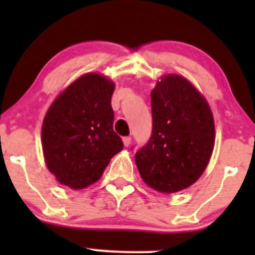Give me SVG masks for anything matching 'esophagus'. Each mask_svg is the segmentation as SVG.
Segmentation results:
<instances>
[{"label":"esophagus","instance_id":"obj_1","mask_svg":"<svg viewBox=\"0 0 255 255\" xmlns=\"http://www.w3.org/2000/svg\"><path fill=\"white\" fill-rule=\"evenodd\" d=\"M130 143H132V138H130V137L123 138V144H125V146H129Z\"/></svg>","mask_w":255,"mask_h":255}]
</instances>
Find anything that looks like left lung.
<instances>
[{"instance_id": "left-lung-1", "label": "left lung", "mask_w": 255, "mask_h": 255, "mask_svg": "<svg viewBox=\"0 0 255 255\" xmlns=\"http://www.w3.org/2000/svg\"><path fill=\"white\" fill-rule=\"evenodd\" d=\"M150 99L153 134L135 154V164L150 189L174 194L206 170L215 146V121L204 95L182 75L160 76Z\"/></svg>"}]
</instances>
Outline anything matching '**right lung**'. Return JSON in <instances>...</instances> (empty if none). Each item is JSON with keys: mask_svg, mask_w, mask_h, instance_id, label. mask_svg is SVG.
Masks as SVG:
<instances>
[{"mask_svg": "<svg viewBox=\"0 0 255 255\" xmlns=\"http://www.w3.org/2000/svg\"><path fill=\"white\" fill-rule=\"evenodd\" d=\"M115 82L87 73L66 86L49 106L42 126L48 170L69 189L81 190L101 179L123 149L113 130L111 97Z\"/></svg>", "mask_w": 255, "mask_h": 255, "instance_id": "obj_1", "label": "right lung"}]
</instances>
